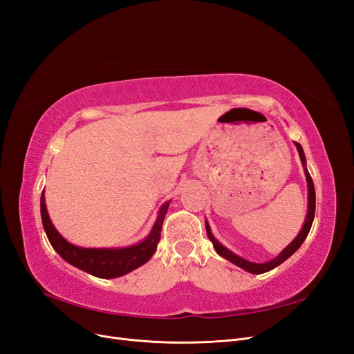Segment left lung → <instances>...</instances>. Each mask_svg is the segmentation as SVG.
I'll use <instances>...</instances> for the list:
<instances>
[{
    "label": "left lung",
    "instance_id": "obj_1",
    "mask_svg": "<svg viewBox=\"0 0 354 354\" xmlns=\"http://www.w3.org/2000/svg\"><path fill=\"white\" fill-rule=\"evenodd\" d=\"M297 151H298V155H299V159H301V165H303V169H304V176H306V181H307V216H306V220H304V224L301 230H299V233L295 236V239L289 243L288 246H285V248L279 252V255H276L274 259L269 260V261H264V263H254V261H248L242 259L241 255L232 252L229 248H226V246L221 245L216 236H214L212 232H211V227L208 221L205 220V227H207V234L209 241L212 242L214 245V250H216V252L223 257V259L229 260L230 263H233L234 266L241 267V269H243L245 272L248 273H252V274H261V273H266V272H270L273 270L274 267H277L279 264H282L285 260H288L289 257H291L299 246L303 245V242L306 241L307 234L310 232V227H312L313 224V220H315V209H316V192H315V185H313V180L312 177H310V173L307 169V165H306V155H304V151L303 147L299 143L294 142Z\"/></svg>",
    "mask_w": 354,
    "mask_h": 354
}]
</instances>
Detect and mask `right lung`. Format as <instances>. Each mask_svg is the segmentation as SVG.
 I'll return each instance as SVG.
<instances>
[{
  "mask_svg": "<svg viewBox=\"0 0 354 354\" xmlns=\"http://www.w3.org/2000/svg\"><path fill=\"white\" fill-rule=\"evenodd\" d=\"M169 203L171 201H167L160 205L153 226L145 239L122 248H84L68 242L50 220L44 192L41 194V220L51 246L63 260L95 277L113 279L138 269L152 259L160 239V230Z\"/></svg>",
  "mask_w": 354,
  "mask_h": 354,
  "instance_id": "right-lung-1",
  "label": "right lung"
}]
</instances>
